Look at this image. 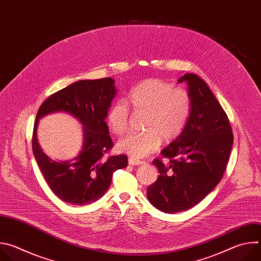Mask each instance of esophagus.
Here are the masks:
<instances>
[{
	"instance_id": "34e87169",
	"label": "esophagus",
	"mask_w": 261,
	"mask_h": 261,
	"mask_svg": "<svg viewBox=\"0 0 261 261\" xmlns=\"http://www.w3.org/2000/svg\"><path fill=\"white\" fill-rule=\"evenodd\" d=\"M129 164H131V165H141V164H144V161L136 160V159H133V158H129Z\"/></svg>"
}]
</instances>
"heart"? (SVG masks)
<instances>
[{
	"instance_id": "obj_1",
	"label": "heart",
	"mask_w": 261,
	"mask_h": 261,
	"mask_svg": "<svg viewBox=\"0 0 261 261\" xmlns=\"http://www.w3.org/2000/svg\"><path fill=\"white\" fill-rule=\"evenodd\" d=\"M129 101L135 113L145 114L143 134H129L118 141L117 150L133 159H140L156 151L161 139L174 140L184 130L192 110V98L187 90L173 88L158 79L146 80L129 93ZM130 110L124 100H118L109 108L106 123L116 135L128 129Z\"/></svg>"
}]
</instances>
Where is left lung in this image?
<instances>
[{
    "label": "left lung",
    "instance_id": "8db88e82",
    "mask_svg": "<svg viewBox=\"0 0 261 261\" xmlns=\"http://www.w3.org/2000/svg\"><path fill=\"white\" fill-rule=\"evenodd\" d=\"M188 84L192 110L184 130L153 164L160 174L146 189L150 202L164 213L182 212L199 203L225 172L233 134L231 125L207 85L187 73L177 83Z\"/></svg>",
    "mask_w": 261,
    "mask_h": 261
}]
</instances>
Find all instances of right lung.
I'll list each match as a JSON object with an SVG mask.
<instances>
[{
    "label": "right lung",
    "instance_id": "right-lung-1",
    "mask_svg": "<svg viewBox=\"0 0 261 261\" xmlns=\"http://www.w3.org/2000/svg\"><path fill=\"white\" fill-rule=\"evenodd\" d=\"M114 83L110 77L76 82L49 96L37 113L33 153L50 190L67 203L86 205L96 201L109 188L114 172L128 164L127 155H109L114 142L105 119L116 95ZM55 111H66L85 126L83 151L71 162L50 160L36 142L39 119Z\"/></svg>",
    "mask_w": 261,
    "mask_h": 261
}]
</instances>
